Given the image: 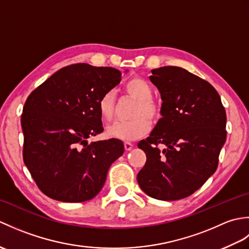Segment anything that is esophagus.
Wrapping results in <instances>:
<instances>
[{"label": "esophagus", "mask_w": 249, "mask_h": 249, "mask_svg": "<svg viewBox=\"0 0 249 249\" xmlns=\"http://www.w3.org/2000/svg\"><path fill=\"white\" fill-rule=\"evenodd\" d=\"M124 147H125V150H126V151H130V150L133 149V147H134V144L131 143V142L125 141V142H124Z\"/></svg>", "instance_id": "34e87169"}]
</instances>
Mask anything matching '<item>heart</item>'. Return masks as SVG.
Returning a JSON list of instances; mask_svg holds the SVG:
<instances>
[{
  "label": "heart",
  "instance_id": "b5f03b06",
  "mask_svg": "<svg viewBox=\"0 0 249 249\" xmlns=\"http://www.w3.org/2000/svg\"><path fill=\"white\" fill-rule=\"evenodd\" d=\"M126 93L138 100L131 120L125 123L116 122L107 128V135L111 138L133 141L141 138L150 130L151 122H157L160 118V107L153 100V89L143 78H133L126 83ZM98 111L100 118L105 122H111L115 113V94L113 91L106 92L98 100Z\"/></svg>",
  "mask_w": 249,
  "mask_h": 249
}]
</instances>
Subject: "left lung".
<instances>
[{"instance_id":"8db88e82","label":"left lung","mask_w":249,"mask_h":249,"mask_svg":"<svg viewBox=\"0 0 249 249\" xmlns=\"http://www.w3.org/2000/svg\"><path fill=\"white\" fill-rule=\"evenodd\" d=\"M151 71L150 80L161 96L162 118L138 143L146 161L137 181L152 198L179 200L198 190L217 169L227 137L226 110L217 91L184 68Z\"/></svg>"}]
</instances>
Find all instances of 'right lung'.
Listing matches in <instances>:
<instances>
[{
  "instance_id": "right-lung-1",
  "label": "right lung",
  "mask_w": 249,
  "mask_h": 249,
  "mask_svg": "<svg viewBox=\"0 0 249 249\" xmlns=\"http://www.w3.org/2000/svg\"><path fill=\"white\" fill-rule=\"evenodd\" d=\"M112 67H63L32 92L21 115L23 161L38 188L63 202L94 198L124 153L119 139L89 143L104 130L98 100L121 82Z\"/></svg>"
}]
</instances>
